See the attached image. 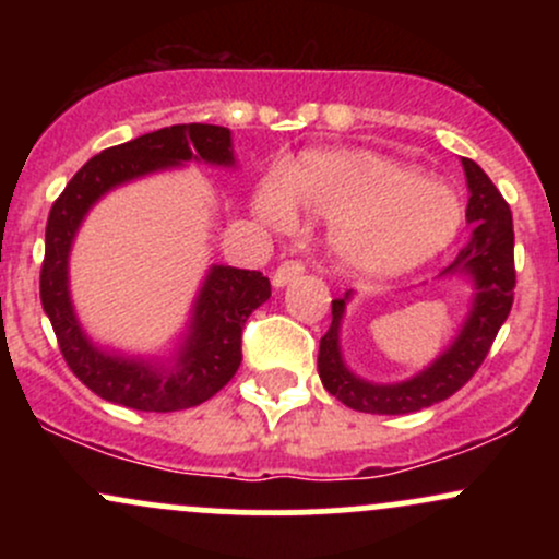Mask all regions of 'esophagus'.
I'll return each instance as SVG.
<instances>
[{"label": "esophagus", "instance_id": "esophagus-1", "mask_svg": "<svg viewBox=\"0 0 559 559\" xmlns=\"http://www.w3.org/2000/svg\"><path fill=\"white\" fill-rule=\"evenodd\" d=\"M301 273H305V262H301V260H286V262H281V265L275 267V273H273V286H275V288L286 286L288 281L297 278V275H301Z\"/></svg>", "mask_w": 559, "mask_h": 559}]
</instances>
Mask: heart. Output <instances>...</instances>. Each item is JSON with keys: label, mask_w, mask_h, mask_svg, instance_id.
Returning <instances> with one entry per match:
<instances>
[{"label": "heart", "mask_w": 559, "mask_h": 559, "mask_svg": "<svg viewBox=\"0 0 559 559\" xmlns=\"http://www.w3.org/2000/svg\"><path fill=\"white\" fill-rule=\"evenodd\" d=\"M254 213L288 228L294 210L333 223V247L349 267L370 275L404 273L439 254L457 236L460 199L447 183L373 152H310L254 191Z\"/></svg>", "instance_id": "heart-1"}]
</instances>
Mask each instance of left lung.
Returning <instances> with one entry per match:
<instances>
[{
  "label": "left lung",
  "mask_w": 559,
  "mask_h": 559,
  "mask_svg": "<svg viewBox=\"0 0 559 559\" xmlns=\"http://www.w3.org/2000/svg\"><path fill=\"white\" fill-rule=\"evenodd\" d=\"M467 178L465 217L473 223V236L460 249L457 260L441 275H467L476 288L457 338L428 365L423 373L402 383H370L346 368L338 346L344 307L349 294L331 301V329L320 338L318 373L325 391L346 407L373 415H407L447 400L476 376L489 355L493 338L510 316L515 288V234H512L510 204L499 194L491 178L473 159L463 157Z\"/></svg>",
  "instance_id": "left-lung-1"
}]
</instances>
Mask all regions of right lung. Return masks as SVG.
<instances>
[{"label": "right lung", "mask_w": 559, "mask_h": 559, "mask_svg": "<svg viewBox=\"0 0 559 559\" xmlns=\"http://www.w3.org/2000/svg\"><path fill=\"white\" fill-rule=\"evenodd\" d=\"M199 159L234 165L230 131L223 126L186 123L159 128L110 146L88 159L55 199L47 221V249L41 262V305L75 378L102 400L141 409L176 413L215 396L241 365V331L247 318L271 297V281L260 271L213 265L191 312L189 336L173 365L141 357H120L86 338L68 292V254L75 230L92 204L115 186L133 178Z\"/></svg>", "instance_id": "1"}]
</instances>
